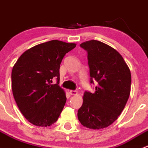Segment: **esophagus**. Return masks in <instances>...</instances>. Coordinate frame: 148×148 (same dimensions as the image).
Instances as JSON below:
<instances>
[{
    "instance_id": "34e87169",
    "label": "esophagus",
    "mask_w": 148,
    "mask_h": 148,
    "mask_svg": "<svg viewBox=\"0 0 148 148\" xmlns=\"http://www.w3.org/2000/svg\"><path fill=\"white\" fill-rule=\"evenodd\" d=\"M69 93L71 95H77V91H74V90H70L69 92Z\"/></svg>"
}]
</instances>
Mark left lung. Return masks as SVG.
I'll use <instances>...</instances> for the list:
<instances>
[{
	"instance_id": "obj_1",
	"label": "left lung",
	"mask_w": 148,
	"mask_h": 148,
	"mask_svg": "<svg viewBox=\"0 0 148 148\" xmlns=\"http://www.w3.org/2000/svg\"><path fill=\"white\" fill-rule=\"evenodd\" d=\"M80 46L87 51L90 83L97 82L95 93L85 92L77 116L83 126L99 130L110 126L120 116L129 98L131 73L121 54L97 40Z\"/></svg>"
}]
</instances>
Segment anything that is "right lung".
Instances as JSON below:
<instances>
[{"label":"right lung","instance_id":"obj_1","mask_svg":"<svg viewBox=\"0 0 148 148\" xmlns=\"http://www.w3.org/2000/svg\"><path fill=\"white\" fill-rule=\"evenodd\" d=\"M74 43L52 40L26 50L13 67L11 86L15 101L25 118L39 127L51 126L65 105L64 90L59 86L64 56ZM56 76L58 83L51 85Z\"/></svg>","mask_w":148,"mask_h":148}]
</instances>
